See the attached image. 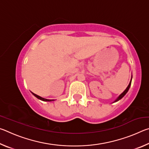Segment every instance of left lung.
Masks as SVG:
<instances>
[{"label":"left lung","instance_id":"1","mask_svg":"<svg viewBox=\"0 0 149 149\" xmlns=\"http://www.w3.org/2000/svg\"><path fill=\"white\" fill-rule=\"evenodd\" d=\"M132 79H131V81H130V84H129V85H128V86H127V87L125 89V90L124 91H123L122 94H121L119 97H118L115 100H114V102H117V101H118V100H120L121 99H122V98H123V97H124L125 96V95L126 94V93H127V91H129V89H130V86H131V84H132Z\"/></svg>","mask_w":149,"mask_h":149}]
</instances>
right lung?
I'll list each match as a JSON object with an SVG mask.
<instances>
[{"instance_id": "obj_1", "label": "right lung", "mask_w": 149, "mask_h": 149, "mask_svg": "<svg viewBox=\"0 0 149 149\" xmlns=\"http://www.w3.org/2000/svg\"><path fill=\"white\" fill-rule=\"evenodd\" d=\"M32 94L35 97H36L37 99H40V100H43V101H48V102H50V101H52V100H50V99H44V98H42V97H40V96H39V95H36V94H35V93H32Z\"/></svg>"}]
</instances>
